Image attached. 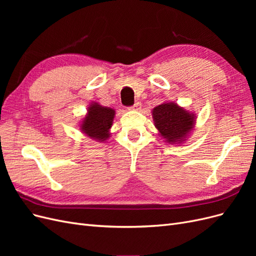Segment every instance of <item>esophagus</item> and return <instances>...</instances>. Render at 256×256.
I'll list each match as a JSON object with an SVG mask.
<instances>
[{
    "label": "esophagus",
    "instance_id": "obj_1",
    "mask_svg": "<svg viewBox=\"0 0 256 256\" xmlns=\"http://www.w3.org/2000/svg\"><path fill=\"white\" fill-rule=\"evenodd\" d=\"M140 109H141V102H136L132 106L129 108V110H132V111H138Z\"/></svg>",
    "mask_w": 256,
    "mask_h": 256
}]
</instances>
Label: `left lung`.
Returning <instances> with one entry per match:
<instances>
[{"instance_id":"obj_1","label":"left lung","mask_w":256,"mask_h":256,"mask_svg":"<svg viewBox=\"0 0 256 256\" xmlns=\"http://www.w3.org/2000/svg\"><path fill=\"white\" fill-rule=\"evenodd\" d=\"M154 125L158 129L159 136L168 144H182L194 127L196 116L175 102H164L152 111Z\"/></svg>"}]
</instances>
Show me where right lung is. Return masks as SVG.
Returning a JSON list of instances; mask_svg holds the SVG:
<instances>
[{
    "mask_svg": "<svg viewBox=\"0 0 256 256\" xmlns=\"http://www.w3.org/2000/svg\"><path fill=\"white\" fill-rule=\"evenodd\" d=\"M114 116V109L100 106L98 102H92L80 124V130L92 140L106 142L111 134L110 129L113 125Z\"/></svg>",
    "mask_w": 256,
    "mask_h": 256,
    "instance_id": "right-lung-1",
    "label": "right lung"
}]
</instances>
